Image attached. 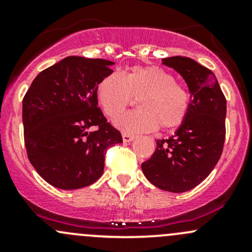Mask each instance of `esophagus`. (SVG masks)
I'll use <instances>...</instances> for the list:
<instances>
[{
    "mask_svg": "<svg viewBox=\"0 0 252 252\" xmlns=\"http://www.w3.org/2000/svg\"><path fill=\"white\" fill-rule=\"evenodd\" d=\"M122 136H123L124 142H130L134 139V135H131V134H129V133H123L122 134Z\"/></svg>",
    "mask_w": 252,
    "mask_h": 252,
    "instance_id": "1",
    "label": "esophagus"
}]
</instances>
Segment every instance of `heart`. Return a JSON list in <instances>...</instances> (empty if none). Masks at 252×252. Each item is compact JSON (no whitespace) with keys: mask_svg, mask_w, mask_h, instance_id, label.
Instances as JSON below:
<instances>
[{"mask_svg":"<svg viewBox=\"0 0 252 252\" xmlns=\"http://www.w3.org/2000/svg\"><path fill=\"white\" fill-rule=\"evenodd\" d=\"M103 113L114 119L138 100L140 110L119 117L116 126L129 133L152 131L161 126L175 129L190 111L191 94L187 85L175 81L168 70L157 65H136L117 74L106 75L96 88Z\"/></svg>","mask_w":252,"mask_h":252,"instance_id":"1","label":"heart"}]
</instances>
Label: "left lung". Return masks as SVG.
Returning a JSON list of instances; mask_svg holds the SVG:
<instances>
[{"label": "left lung", "mask_w": 252, "mask_h": 252, "mask_svg": "<svg viewBox=\"0 0 252 252\" xmlns=\"http://www.w3.org/2000/svg\"><path fill=\"white\" fill-rule=\"evenodd\" d=\"M163 64L177 70L191 93V105L174 135L156 141L141 164L145 177L162 190L184 192L199 185L220 161L225 139L227 101L217 78L188 57H168Z\"/></svg>", "instance_id": "obj_1"}]
</instances>
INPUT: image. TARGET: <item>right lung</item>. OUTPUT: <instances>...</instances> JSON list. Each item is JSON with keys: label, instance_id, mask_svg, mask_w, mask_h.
Returning <instances> with one entry per match:
<instances>
[{"label": "right lung", "instance_id": "obj_1", "mask_svg": "<svg viewBox=\"0 0 252 252\" xmlns=\"http://www.w3.org/2000/svg\"><path fill=\"white\" fill-rule=\"evenodd\" d=\"M113 62L69 56L42 70L23 98L28 158L48 184L74 190L103 173L108 147L121 133L97 107L98 81Z\"/></svg>", "mask_w": 252, "mask_h": 252}]
</instances>
